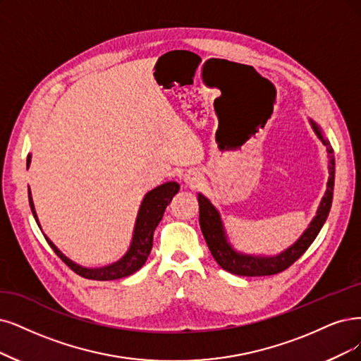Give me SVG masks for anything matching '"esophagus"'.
<instances>
[{"label": "esophagus", "mask_w": 361, "mask_h": 361, "mask_svg": "<svg viewBox=\"0 0 361 361\" xmlns=\"http://www.w3.org/2000/svg\"><path fill=\"white\" fill-rule=\"evenodd\" d=\"M201 180H202L201 176H199V173L195 172V171H189L184 176V181H185V184L189 185V188H196V185L201 183Z\"/></svg>", "instance_id": "34e87169"}]
</instances>
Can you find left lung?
<instances>
[{"label": "left lung", "instance_id": "1", "mask_svg": "<svg viewBox=\"0 0 361 361\" xmlns=\"http://www.w3.org/2000/svg\"><path fill=\"white\" fill-rule=\"evenodd\" d=\"M314 130L317 132L318 138L323 141L327 147L329 154V181H327V190L323 197L322 204L317 211L315 219L311 221L310 228L303 232L299 238V241L286 250L281 255L275 257H255V256H244L236 252L228 243L224 235L223 224L220 220L219 211L212 207L208 199L199 193L197 202H199V224H201V231L204 233L208 248L211 251L212 257L220 264V268L228 271L235 275L241 276H264V275H275L286 271L287 268L295 263L303 252L310 248L314 243V239L322 231L323 224L327 220L330 212L331 201H333V185H335V156H333V149L330 141L323 138V133L319 128L311 122Z\"/></svg>", "mask_w": 361, "mask_h": 361}]
</instances>
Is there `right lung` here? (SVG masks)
Here are the masks:
<instances>
[{
    "label": "right lung",
    "instance_id": "add662e5",
    "mask_svg": "<svg viewBox=\"0 0 361 361\" xmlns=\"http://www.w3.org/2000/svg\"><path fill=\"white\" fill-rule=\"evenodd\" d=\"M30 160L31 159L28 156V159H26V165H30ZM178 190H180V185L177 183L169 181V183L159 185V188L153 189L152 192L145 195L144 201L141 204V208H140V212H138L135 231H133L132 244H130L128 252L123 259H120L118 262H116L110 266H105V268L87 269V268H83V266H78L74 262H71L70 259H66L46 235H44V238L49 243V245L51 247V250L56 252V256L66 266H68L71 271H74L80 276L87 278V279H97V281H110V279H118V278L129 276L133 272H137L145 263L147 257H149L152 247H153L154 229L157 228L160 220H162L166 207L171 204L172 197L177 195ZM28 197H30V207L32 211V216L38 224V219L35 214V208H34L30 188H28Z\"/></svg>",
    "mask_w": 361,
    "mask_h": 361
}]
</instances>
